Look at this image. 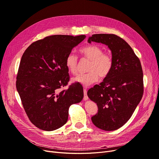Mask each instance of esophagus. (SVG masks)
I'll list each match as a JSON object with an SVG mask.
<instances>
[{"label":"esophagus","mask_w":159,"mask_h":159,"mask_svg":"<svg viewBox=\"0 0 159 159\" xmlns=\"http://www.w3.org/2000/svg\"><path fill=\"white\" fill-rule=\"evenodd\" d=\"M84 101H87L88 99V97L87 95V90L86 88L84 89Z\"/></svg>","instance_id":"1"}]
</instances>
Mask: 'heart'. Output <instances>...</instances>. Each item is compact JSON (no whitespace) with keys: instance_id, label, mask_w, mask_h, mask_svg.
Wrapping results in <instances>:
<instances>
[{"instance_id":"obj_1","label":"heart","mask_w":159,"mask_h":159,"mask_svg":"<svg viewBox=\"0 0 159 159\" xmlns=\"http://www.w3.org/2000/svg\"><path fill=\"white\" fill-rule=\"evenodd\" d=\"M82 58L90 61L88 73L79 74L73 79L84 86H89L98 81L99 77H107L113 68V58L110 53H104L103 49L97 44H89L79 49ZM78 57L71 53L66 58V66L70 73L76 75L78 72Z\"/></svg>"}]
</instances>
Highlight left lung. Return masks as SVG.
<instances>
[{
	"instance_id": "obj_1",
	"label": "left lung",
	"mask_w": 159,
	"mask_h": 159,
	"mask_svg": "<svg viewBox=\"0 0 159 159\" xmlns=\"http://www.w3.org/2000/svg\"><path fill=\"white\" fill-rule=\"evenodd\" d=\"M91 42L109 47L114 62L110 75L88 91V97L97 103L98 109L91 120L100 129L114 131L129 120L143 98V69L131 46L120 37L94 34L88 39L89 43Z\"/></svg>"
}]
</instances>
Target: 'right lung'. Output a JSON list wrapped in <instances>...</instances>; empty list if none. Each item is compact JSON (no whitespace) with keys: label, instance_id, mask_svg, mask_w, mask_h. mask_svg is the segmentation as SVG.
<instances>
[{"label":"right lung","instance_id":"1","mask_svg":"<svg viewBox=\"0 0 159 159\" xmlns=\"http://www.w3.org/2000/svg\"><path fill=\"white\" fill-rule=\"evenodd\" d=\"M85 35H55L33 43L22 55L16 87L28 117L44 131L67 122L71 105L81 102L83 87L74 82L67 89L70 75L66 58Z\"/></svg>","mask_w":159,"mask_h":159}]
</instances>
